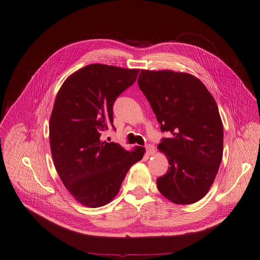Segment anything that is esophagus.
<instances>
[{
	"mask_svg": "<svg viewBox=\"0 0 260 260\" xmlns=\"http://www.w3.org/2000/svg\"><path fill=\"white\" fill-rule=\"evenodd\" d=\"M146 151H147L148 155H153L155 153V147L153 145H147Z\"/></svg>",
	"mask_w": 260,
	"mask_h": 260,
	"instance_id": "34e87169",
	"label": "esophagus"
}]
</instances>
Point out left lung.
<instances>
[{
    "label": "left lung",
    "instance_id": "left-lung-1",
    "mask_svg": "<svg viewBox=\"0 0 260 260\" xmlns=\"http://www.w3.org/2000/svg\"><path fill=\"white\" fill-rule=\"evenodd\" d=\"M138 84L168 132L158 145L171 166L157 178L159 192L190 205L209 191L223 154V125L213 95L188 73L141 70Z\"/></svg>",
    "mask_w": 260,
    "mask_h": 260
}]
</instances>
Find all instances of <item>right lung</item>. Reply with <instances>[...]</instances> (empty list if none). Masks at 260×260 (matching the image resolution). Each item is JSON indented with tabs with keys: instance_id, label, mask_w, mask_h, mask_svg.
<instances>
[{
	"instance_id": "1",
	"label": "right lung",
	"mask_w": 260,
	"mask_h": 260,
	"mask_svg": "<svg viewBox=\"0 0 260 260\" xmlns=\"http://www.w3.org/2000/svg\"><path fill=\"white\" fill-rule=\"evenodd\" d=\"M138 69L102 63L73 73L59 88L49 121L50 149L56 172L69 192L81 205L105 206L145 148L127 151L114 142L101 141L113 126V104L137 79Z\"/></svg>"
}]
</instances>
